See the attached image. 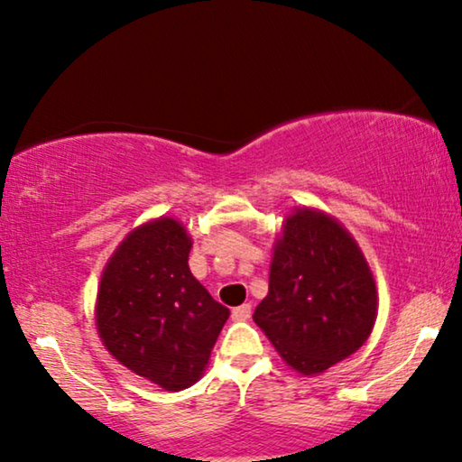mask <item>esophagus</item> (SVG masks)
I'll use <instances>...</instances> for the list:
<instances>
[{
	"label": "esophagus",
	"mask_w": 462,
	"mask_h": 462,
	"mask_svg": "<svg viewBox=\"0 0 462 462\" xmlns=\"http://www.w3.org/2000/svg\"><path fill=\"white\" fill-rule=\"evenodd\" d=\"M249 317H251V304H241L232 310V319H235V321H247Z\"/></svg>",
	"instance_id": "esophagus-1"
}]
</instances>
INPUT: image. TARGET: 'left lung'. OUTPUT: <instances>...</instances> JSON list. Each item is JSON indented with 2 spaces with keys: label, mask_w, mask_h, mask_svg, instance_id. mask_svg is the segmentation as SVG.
<instances>
[{
  "label": "left lung",
  "mask_w": 462,
  "mask_h": 462,
  "mask_svg": "<svg viewBox=\"0 0 462 462\" xmlns=\"http://www.w3.org/2000/svg\"><path fill=\"white\" fill-rule=\"evenodd\" d=\"M268 281L254 321L302 376L329 370L370 337L378 317L376 281L353 235L329 213L295 207L287 215Z\"/></svg>",
  "instance_id": "left-lung-1"
}]
</instances>
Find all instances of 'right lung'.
<instances>
[{
    "mask_svg": "<svg viewBox=\"0 0 462 462\" xmlns=\"http://www.w3.org/2000/svg\"><path fill=\"white\" fill-rule=\"evenodd\" d=\"M192 236L156 217L125 236L103 268L95 321L118 364L164 391L200 380L230 310L189 273Z\"/></svg>",
    "mask_w": 462,
    "mask_h": 462,
    "instance_id": "obj_1",
    "label": "right lung"
}]
</instances>
